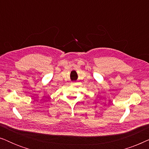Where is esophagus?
Masks as SVG:
<instances>
[{
  "mask_svg": "<svg viewBox=\"0 0 149 149\" xmlns=\"http://www.w3.org/2000/svg\"><path fill=\"white\" fill-rule=\"evenodd\" d=\"M75 84H76V83H72V85H74Z\"/></svg>",
  "mask_w": 149,
  "mask_h": 149,
  "instance_id": "esophagus-1",
  "label": "esophagus"
}]
</instances>
